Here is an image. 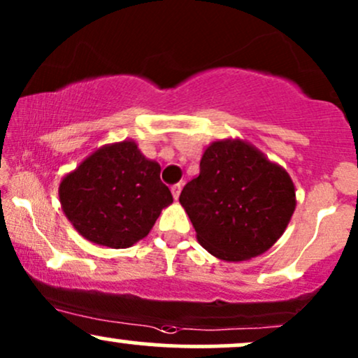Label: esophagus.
Here are the masks:
<instances>
[{"mask_svg": "<svg viewBox=\"0 0 358 358\" xmlns=\"http://www.w3.org/2000/svg\"><path fill=\"white\" fill-rule=\"evenodd\" d=\"M180 193H182V185H173V187H171V195H173L175 200H178Z\"/></svg>", "mask_w": 358, "mask_h": 358, "instance_id": "obj_1", "label": "esophagus"}]
</instances>
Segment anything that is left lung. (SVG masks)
<instances>
[{"instance_id": "obj_1", "label": "left lung", "mask_w": 358, "mask_h": 358, "mask_svg": "<svg viewBox=\"0 0 358 358\" xmlns=\"http://www.w3.org/2000/svg\"><path fill=\"white\" fill-rule=\"evenodd\" d=\"M180 203L205 250L241 262L276 244L296 208V188L256 146L229 138L205 148L200 173L185 185Z\"/></svg>"}]
</instances>
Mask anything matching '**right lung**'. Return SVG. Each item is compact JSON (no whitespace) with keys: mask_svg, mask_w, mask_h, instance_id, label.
Returning a JSON list of instances; mask_svg holds the SVG:
<instances>
[{"mask_svg":"<svg viewBox=\"0 0 358 358\" xmlns=\"http://www.w3.org/2000/svg\"><path fill=\"white\" fill-rule=\"evenodd\" d=\"M162 168L124 139L97 148L62 178V210L84 239L126 249L145 239L173 196L159 180Z\"/></svg>","mask_w":358,"mask_h":358,"instance_id":"1","label":"right lung"}]
</instances>
